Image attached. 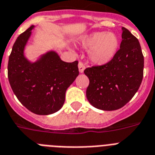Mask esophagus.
<instances>
[{
    "mask_svg": "<svg viewBox=\"0 0 155 155\" xmlns=\"http://www.w3.org/2000/svg\"><path fill=\"white\" fill-rule=\"evenodd\" d=\"M78 66H79V71H80V73H83L84 71V69H85V64L83 63L82 61H80L79 62V64H78Z\"/></svg>",
    "mask_w": 155,
    "mask_h": 155,
    "instance_id": "obj_1",
    "label": "esophagus"
}]
</instances>
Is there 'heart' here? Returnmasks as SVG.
<instances>
[{"label":"heart","instance_id":"heart-1","mask_svg":"<svg viewBox=\"0 0 155 155\" xmlns=\"http://www.w3.org/2000/svg\"><path fill=\"white\" fill-rule=\"evenodd\" d=\"M82 47L88 50V58L95 65L110 63L117 54L119 39L111 32H94L83 38Z\"/></svg>","mask_w":155,"mask_h":155}]
</instances>
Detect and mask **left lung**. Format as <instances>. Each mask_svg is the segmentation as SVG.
I'll return each instance as SVG.
<instances>
[{
	"mask_svg": "<svg viewBox=\"0 0 155 155\" xmlns=\"http://www.w3.org/2000/svg\"><path fill=\"white\" fill-rule=\"evenodd\" d=\"M143 66L139 40L128 29L122 27V41L114 59L105 65L84 70L90 80L86 92L90 103L106 111L123 107L140 88Z\"/></svg>",
	"mask_w": 155,
	"mask_h": 155,
	"instance_id": "8db88e82",
	"label": "left lung"
}]
</instances>
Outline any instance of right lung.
I'll list each match as a JSON object with an SVG mask.
<instances>
[{"instance_id": "obj_1", "label": "right lung", "mask_w": 155, "mask_h": 155, "mask_svg": "<svg viewBox=\"0 0 155 155\" xmlns=\"http://www.w3.org/2000/svg\"><path fill=\"white\" fill-rule=\"evenodd\" d=\"M33 28L30 27L15 40L9 56L8 77L23 106L34 114L49 115L63 106L66 91L79 75L78 61H63L54 51L34 63L29 61L23 51Z\"/></svg>"}]
</instances>
